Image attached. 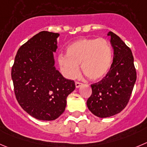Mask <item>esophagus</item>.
Segmentation results:
<instances>
[{
	"label": "esophagus",
	"instance_id": "esophagus-1",
	"mask_svg": "<svg viewBox=\"0 0 147 147\" xmlns=\"http://www.w3.org/2000/svg\"><path fill=\"white\" fill-rule=\"evenodd\" d=\"M75 84H76V88H79L82 85V83H80V82H76V83H75Z\"/></svg>",
	"mask_w": 147,
	"mask_h": 147
}]
</instances>
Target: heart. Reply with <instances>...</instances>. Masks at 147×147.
<instances>
[{
	"label": "heart",
	"instance_id": "b5f03b06",
	"mask_svg": "<svg viewBox=\"0 0 147 147\" xmlns=\"http://www.w3.org/2000/svg\"><path fill=\"white\" fill-rule=\"evenodd\" d=\"M113 56L112 46L106 39L84 38L70 44L66 47V55L58 56V63L63 74L69 79L78 76L81 64L84 75L97 82L107 75Z\"/></svg>",
	"mask_w": 147,
	"mask_h": 147
}]
</instances>
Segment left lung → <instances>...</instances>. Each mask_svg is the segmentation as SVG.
Instances as JSON below:
<instances>
[{
    "label": "left lung",
    "instance_id": "8db88e82",
    "mask_svg": "<svg viewBox=\"0 0 147 147\" xmlns=\"http://www.w3.org/2000/svg\"><path fill=\"white\" fill-rule=\"evenodd\" d=\"M107 35L114 51L112 66L104 79L91 84L92 93L86 102L89 110L99 118L113 116L122 111L129 101L136 80L131 49L112 32Z\"/></svg>",
    "mask_w": 147,
    "mask_h": 147
}]
</instances>
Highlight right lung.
<instances>
[{
	"label": "right lung",
	"mask_w": 147,
	"mask_h": 147,
	"mask_svg": "<svg viewBox=\"0 0 147 147\" xmlns=\"http://www.w3.org/2000/svg\"><path fill=\"white\" fill-rule=\"evenodd\" d=\"M58 33L42 31L18 50L11 69L18 102L31 116L53 121L64 112L66 99L75 89V82L56 70L53 52Z\"/></svg>",
	"instance_id": "add662e5"
}]
</instances>
